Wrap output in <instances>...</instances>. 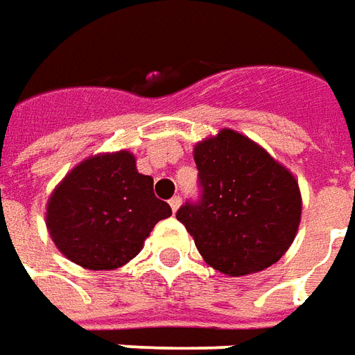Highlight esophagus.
I'll use <instances>...</instances> for the list:
<instances>
[{
    "mask_svg": "<svg viewBox=\"0 0 355 355\" xmlns=\"http://www.w3.org/2000/svg\"><path fill=\"white\" fill-rule=\"evenodd\" d=\"M180 203H182V200H180L178 196H175V198L169 201V205H171V209H173V213H177L178 207H180Z\"/></svg>",
    "mask_w": 355,
    "mask_h": 355,
    "instance_id": "34e87169",
    "label": "esophagus"
}]
</instances>
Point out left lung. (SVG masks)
I'll return each mask as SVG.
<instances>
[{"label": "left lung", "mask_w": 355, "mask_h": 355, "mask_svg": "<svg viewBox=\"0 0 355 355\" xmlns=\"http://www.w3.org/2000/svg\"><path fill=\"white\" fill-rule=\"evenodd\" d=\"M193 162L201 201L182 205L177 218L203 261L230 277L275 264L295 241L302 215L295 175L261 144L226 127L193 146Z\"/></svg>", "instance_id": "left-lung-1"}]
</instances>
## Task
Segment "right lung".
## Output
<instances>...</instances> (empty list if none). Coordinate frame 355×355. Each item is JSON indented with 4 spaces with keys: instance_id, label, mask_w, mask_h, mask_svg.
Returning a JSON list of instances; mask_svg holds the SVG:
<instances>
[{
    "instance_id": "right-lung-1",
    "label": "right lung",
    "mask_w": 355,
    "mask_h": 355,
    "mask_svg": "<svg viewBox=\"0 0 355 355\" xmlns=\"http://www.w3.org/2000/svg\"><path fill=\"white\" fill-rule=\"evenodd\" d=\"M171 207L154 196L131 152H102L80 162L47 200L45 224L68 261L87 270H116L142 251Z\"/></svg>"
}]
</instances>
